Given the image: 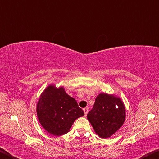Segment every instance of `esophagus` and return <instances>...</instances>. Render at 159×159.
I'll list each match as a JSON object with an SVG mask.
<instances>
[{"label": "esophagus", "instance_id": "1", "mask_svg": "<svg viewBox=\"0 0 159 159\" xmlns=\"http://www.w3.org/2000/svg\"><path fill=\"white\" fill-rule=\"evenodd\" d=\"M83 111H84L85 116H87L88 113V108H84V109H83Z\"/></svg>", "mask_w": 159, "mask_h": 159}]
</instances>
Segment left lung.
Segmentation results:
<instances>
[{"mask_svg": "<svg viewBox=\"0 0 159 159\" xmlns=\"http://www.w3.org/2000/svg\"><path fill=\"white\" fill-rule=\"evenodd\" d=\"M125 116V107L120 98L101 93L87 118L99 138H108L122 127Z\"/></svg>", "mask_w": 159, "mask_h": 159, "instance_id": "left-lung-1", "label": "left lung"}]
</instances>
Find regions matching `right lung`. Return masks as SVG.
<instances>
[{
    "label": "right lung",
    "instance_id": "1",
    "mask_svg": "<svg viewBox=\"0 0 159 159\" xmlns=\"http://www.w3.org/2000/svg\"><path fill=\"white\" fill-rule=\"evenodd\" d=\"M38 119L48 133L60 136L68 133L84 112L76 99L66 94L63 86L50 84L40 95L36 105Z\"/></svg>",
    "mask_w": 159,
    "mask_h": 159
}]
</instances>
